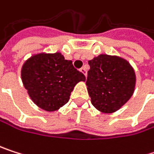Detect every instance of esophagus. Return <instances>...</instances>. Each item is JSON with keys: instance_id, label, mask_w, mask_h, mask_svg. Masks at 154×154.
<instances>
[{"instance_id": "obj_1", "label": "esophagus", "mask_w": 154, "mask_h": 154, "mask_svg": "<svg viewBox=\"0 0 154 154\" xmlns=\"http://www.w3.org/2000/svg\"><path fill=\"white\" fill-rule=\"evenodd\" d=\"M80 72L83 74V75H85L86 76H87V69H86V67L84 66V67H81L80 68Z\"/></svg>"}]
</instances>
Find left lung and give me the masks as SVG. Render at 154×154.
Here are the masks:
<instances>
[{
	"mask_svg": "<svg viewBox=\"0 0 154 154\" xmlns=\"http://www.w3.org/2000/svg\"><path fill=\"white\" fill-rule=\"evenodd\" d=\"M87 86L92 105L100 112L119 110L133 96L136 76L130 63L120 57L101 54L88 61Z\"/></svg>",
	"mask_w": 154,
	"mask_h": 154,
	"instance_id": "obj_1",
	"label": "left lung"
}]
</instances>
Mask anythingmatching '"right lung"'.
I'll return each mask as SVG.
<instances>
[{
  "instance_id": "1",
  "label": "right lung",
  "mask_w": 154,
  "mask_h": 154,
  "mask_svg": "<svg viewBox=\"0 0 154 154\" xmlns=\"http://www.w3.org/2000/svg\"><path fill=\"white\" fill-rule=\"evenodd\" d=\"M21 80L35 105L47 112H54L68 102L75 86L85 81L86 76L61 53L42 52L25 61Z\"/></svg>"
}]
</instances>
